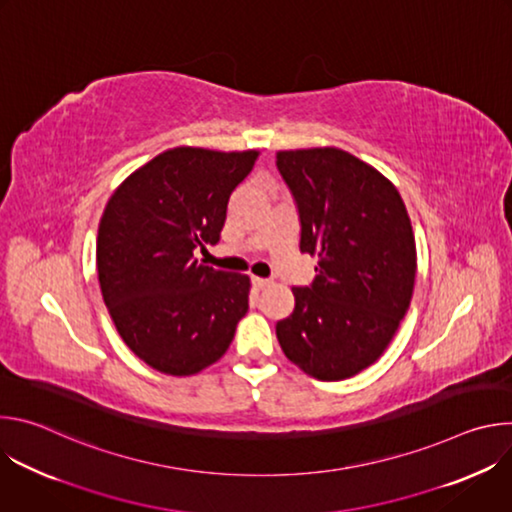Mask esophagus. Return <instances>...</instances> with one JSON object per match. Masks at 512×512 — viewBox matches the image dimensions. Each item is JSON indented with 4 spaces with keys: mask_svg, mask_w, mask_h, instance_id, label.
Returning a JSON list of instances; mask_svg holds the SVG:
<instances>
[{
    "mask_svg": "<svg viewBox=\"0 0 512 512\" xmlns=\"http://www.w3.org/2000/svg\"><path fill=\"white\" fill-rule=\"evenodd\" d=\"M251 283L255 289H265L271 281L269 279H263V277H251Z\"/></svg>",
    "mask_w": 512,
    "mask_h": 512,
    "instance_id": "1",
    "label": "esophagus"
}]
</instances>
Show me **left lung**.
<instances>
[{
	"label": "left lung",
	"instance_id": "1",
	"mask_svg": "<svg viewBox=\"0 0 512 512\" xmlns=\"http://www.w3.org/2000/svg\"><path fill=\"white\" fill-rule=\"evenodd\" d=\"M300 214V251L318 257L296 308L275 326L285 356L314 379L354 377L385 352L417 271L415 239L397 188L338 148L277 152Z\"/></svg>",
	"mask_w": 512,
	"mask_h": 512
}]
</instances>
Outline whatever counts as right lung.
<instances>
[{
    "label": "right lung",
    "instance_id": "obj_1",
    "mask_svg": "<svg viewBox=\"0 0 512 512\" xmlns=\"http://www.w3.org/2000/svg\"><path fill=\"white\" fill-rule=\"evenodd\" d=\"M257 156L174 148L135 170L105 206L101 294L123 342L160 373L210 367L249 310V277L202 265L194 251L221 239L229 198Z\"/></svg>",
    "mask_w": 512,
    "mask_h": 512
}]
</instances>
